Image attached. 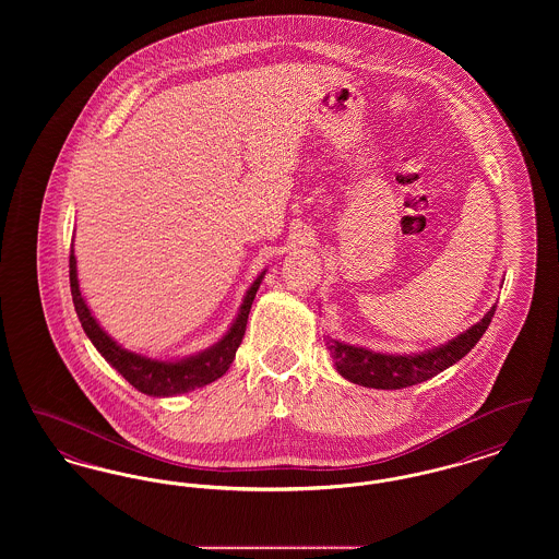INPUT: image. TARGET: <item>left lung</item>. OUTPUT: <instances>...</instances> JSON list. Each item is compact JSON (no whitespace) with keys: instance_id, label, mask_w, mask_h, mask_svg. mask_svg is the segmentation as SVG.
Instances as JSON below:
<instances>
[{"instance_id":"obj_1","label":"left lung","mask_w":559,"mask_h":559,"mask_svg":"<svg viewBox=\"0 0 559 559\" xmlns=\"http://www.w3.org/2000/svg\"><path fill=\"white\" fill-rule=\"evenodd\" d=\"M492 317L495 306L484 314V319L452 337L451 342L419 354H383L369 347L349 346L331 337H326V347L335 369L347 381L374 390H400L427 381L459 362L478 344Z\"/></svg>"}]
</instances>
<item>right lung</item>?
<instances>
[{"label": "right lung", "mask_w": 559, "mask_h": 559, "mask_svg": "<svg viewBox=\"0 0 559 559\" xmlns=\"http://www.w3.org/2000/svg\"><path fill=\"white\" fill-rule=\"evenodd\" d=\"M264 274H266V270L247 289L237 319L233 320L230 329L217 344H213L212 347H207L199 354L187 356V358L157 360V358H148V356H142V354H135V352L119 346L98 324V320L92 317V312L81 295L80 281H78V260H75L73 245H71V258H69L71 295H73L75 312L80 317L85 335L90 337V342L103 354V358L115 371L121 372L138 392H142L146 396H155V399L187 394L190 390L203 388L215 379H219L224 372L230 369L235 354L242 342L245 329H247L251 304L255 299V293L260 289Z\"/></svg>", "instance_id": "1"}]
</instances>
